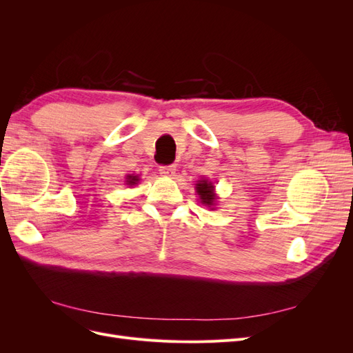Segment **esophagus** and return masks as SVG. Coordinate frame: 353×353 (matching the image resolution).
Segmentation results:
<instances>
[{"mask_svg":"<svg viewBox=\"0 0 353 353\" xmlns=\"http://www.w3.org/2000/svg\"><path fill=\"white\" fill-rule=\"evenodd\" d=\"M160 174L163 176H174L176 172V166L175 165H168V166H160Z\"/></svg>","mask_w":353,"mask_h":353,"instance_id":"34e87169","label":"esophagus"}]
</instances>
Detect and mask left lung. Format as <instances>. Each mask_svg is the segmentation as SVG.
I'll return each mask as SVG.
<instances>
[{
  "mask_svg": "<svg viewBox=\"0 0 353 353\" xmlns=\"http://www.w3.org/2000/svg\"><path fill=\"white\" fill-rule=\"evenodd\" d=\"M196 190L203 205L212 208L213 210V206H215V201H216V194H215V187H213L210 181L200 179L196 184Z\"/></svg>",
  "mask_w": 353,
  "mask_h": 353,
  "instance_id": "8db88e82",
  "label": "left lung"
}]
</instances>
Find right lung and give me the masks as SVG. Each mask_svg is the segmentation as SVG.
<instances>
[{"label": "right lung", "instance_id": "add662e5", "mask_svg": "<svg viewBox=\"0 0 353 353\" xmlns=\"http://www.w3.org/2000/svg\"><path fill=\"white\" fill-rule=\"evenodd\" d=\"M138 181H140V178H138V175H126V184L128 185H135Z\"/></svg>", "mask_w": 353, "mask_h": 353}]
</instances>
